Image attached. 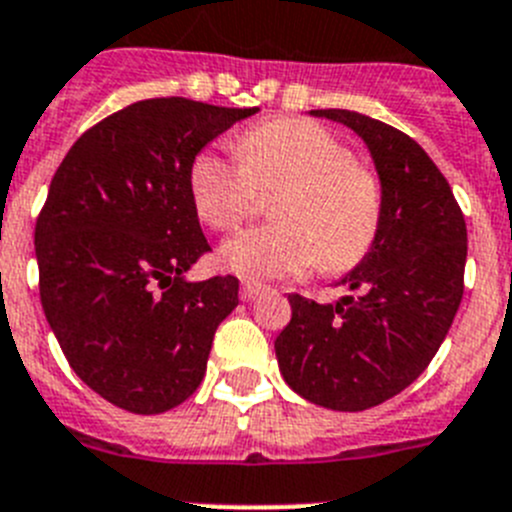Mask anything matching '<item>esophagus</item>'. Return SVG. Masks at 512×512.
<instances>
[{"label":"esophagus","mask_w":512,"mask_h":512,"mask_svg":"<svg viewBox=\"0 0 512 512\" xmlns=\"http://www.w3.org/2000/svg\"><path fill=\"white\" fill-rule=\"evenodd\" d=\"M262 291H265V286H260V283L244 281L242 288H239V299H242V301H252V299H255V296H260Z\"/></svg>","instance_id":"esophagus-1"}]
</instances>
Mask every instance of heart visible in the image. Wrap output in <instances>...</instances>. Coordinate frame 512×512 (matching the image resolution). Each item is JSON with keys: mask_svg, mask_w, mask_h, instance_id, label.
Masks as SVG:
<instances>
[{"mask_svg": "<svg viewBox=\"0 0 512 512\" xmlns=\"http://www.w3.org/2000/svg\"><path fill=\"white\" fill-rule=\"evenodd\" d=\"M237 154L206 149L190 164L195 211L208 226L237 229L255 213L260 190H286L275 201L281 224L226 239V270L270 281L306 273L317 260L342 273L368 255L379 237L384 193L379 177L355 164L335 133L304 118H275L244 131Z\"/></svg>", "mask_w": 512, "mask_h": 512, "instance_id": "obj_1", "label": "heart"}]
</instances>
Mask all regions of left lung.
Returning <instances> with one entry per match:
<instances>
[{
    "label": "left lung",
    "mask_w": 512,
    "mask_h": 512,
    "mask_svg": "<svg viewBox=\"0 0 512 512\" xmlns=\"http://www.w3.org/2000/svg\"><path fill=\"white\" fill-rule=\"evenodd\" d=\"M358 133L384 193L379 237L337 281L353 296L317 304L291 293L275 340L283 379L337 412L386 402L420 376L464 296L466 224L451 185L407 133L353 110H309Z\"/></svg>",
    "instance_id": "8db88e82"
}]
</instances>
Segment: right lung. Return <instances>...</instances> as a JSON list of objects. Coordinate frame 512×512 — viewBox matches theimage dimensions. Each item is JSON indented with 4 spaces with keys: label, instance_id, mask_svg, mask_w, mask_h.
<instances>
[{
    "label": "right lung",
    "instance_id": "1",
    "mask_svg": "<svg viewBox=\"0 0 512 512\" xmlns=\"http://www.w3.org/2000/svg\"><path fill=\"white\" fill-rule=\"evenodd\" d=\"M260 108L133 102L69 149L35 224L41 304L66 361L102 399L167 412L201 386L239 281H188L208 252L190 164Z\"/></svg>",
    "mask_w": 512,
    "mask_h": 512
}]
</instances>
